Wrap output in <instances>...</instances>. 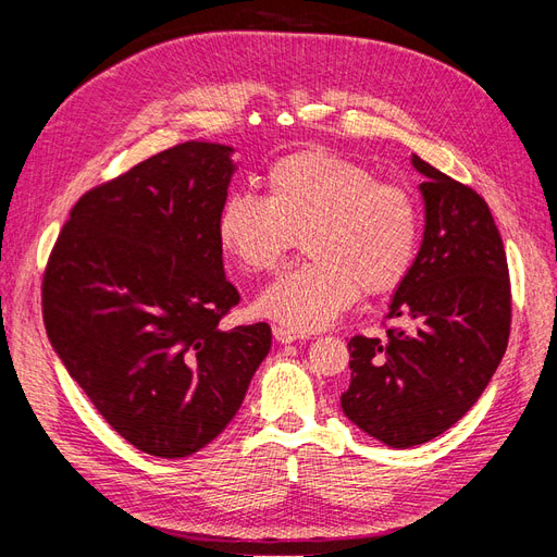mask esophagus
<instances>
[{"instance_id": "1", "label": "esophagus", "mask_w": 557, "mask_h": 557, "mask_svg": "<svg viewBox=\"0 0 557 557\" xmlns=\"http://www.w3.org/2000/svg\"><path fill=\"white\" fill-rule=\"evenodd\" d=\"M274 339L278 342V344H293V342H297V339H301V334L299 332H295V330H288V327H278V325H274Z\"/></svg>"}]
</instances>
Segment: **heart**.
Here are the masks:
<instances>
[{
  "instance_id": "1",
  "label": "heart",
  "mask_w": 557,
  "mask_h": 557,
  "mask_svg": "<svg viewBox=\"0 0 557 557\" xmlns=\"http://www.w3.org/2000/svg\"><path fill=\"white\" fill-rule=\"evenodd\" d=\"M267 195L230 193L215 215L218 244L248 274H269L305 244L309 258L258 297V313L315 332L364 297L395 293L423 239V211L407 185L325 148L272 162Z\"/></svg>"
}]
</instances>
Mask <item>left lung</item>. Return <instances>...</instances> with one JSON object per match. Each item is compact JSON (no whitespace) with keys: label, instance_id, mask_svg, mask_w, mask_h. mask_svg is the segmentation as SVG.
Here are the masks:
<instances>
[{"label":"left lung","instance_id":"obj_1","mask_svg":"<svg viewBox=\"0 0 557 557\" xmlns=\"http://www.w3.org/2000/svg\"><path fill=\"white\" fill-rule=\"evenodd\" d=\"M425 176V234L393 301L383 339L348 342L344 413L393 448L440 436L474 407L504 358L511 332L507 252L485 199L432 164Z\"/></svg>","mask_w":557,"mask_h":557}]
</instances>
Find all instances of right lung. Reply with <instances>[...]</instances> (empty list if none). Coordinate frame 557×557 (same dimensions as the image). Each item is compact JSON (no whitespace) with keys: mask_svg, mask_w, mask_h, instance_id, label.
<instances>
[{"mask_svg":"<svg viewBox=\"0 0 557 557\" xmlns=\"http://www.w3.org/2000/svg\"><path fill=\"white\" fill-rule=\"evenodd\" d=\"M232 148L193 139L83 195L50 250L44 325L107 423L156 458L211 444L272 348L267 323L225 330L239 305L215 215Z\"/></svg>","mask_w":557,"mask_h":557,"instance_id":"add662e5","label":"right lung"}]
</instances>
